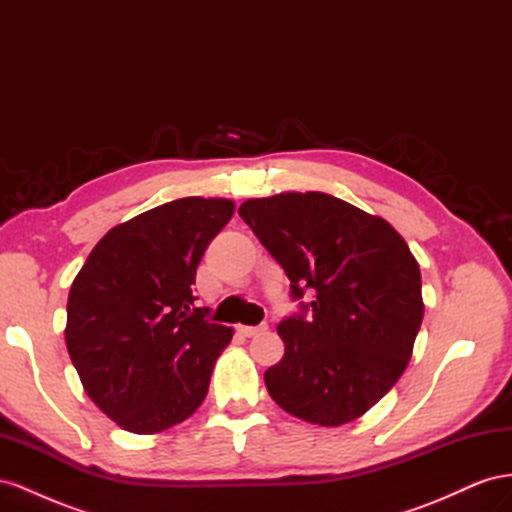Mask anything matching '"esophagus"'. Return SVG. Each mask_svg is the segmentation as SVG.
<instances>
[{"label":"esophagus","instance_id":"esophagus-1","mask_svg":"<svg viewBox=\"0 0 512 512\" xmlns=\"http://www.w3.org/2000/svg\"><path fill=\"white\" fill-rule=\"evenodd\" d=\"M237 331L241 335H245V337H254V335H258L262 331H267V324H260V327H245V324H239Z\"/></svg>","mask_w":512,"mask_h":512}]
</instances>
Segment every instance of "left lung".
<instances>
[{"label": "left lung", "mask_w": 512, "mask_h": 512, "mask_svg": "<svg viewBox=\"0 0 512 512\" xmlns=\"http://www.w3.org/2000/svg\"><path fill=\"white\" fill-rule=\"evenodd\" d=\"M243 222L290 280L299 312L280 322L284 359L269 395L307 423L337 427L393 389L423 322L421 271L382 218L324 192L245 200ZM307 293L312 302H301Z\"/></svg>", "instance_id": "1"}]
</instances>
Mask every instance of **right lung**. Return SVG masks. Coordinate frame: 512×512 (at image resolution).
I'll return each mask as SVG.
<instances>
[{
	"label": "right lung",
	"mask_w": 512,
	"mask_h": 512,
	"mask_svg": "<svg viewBox=\"0 0 512 512\" xmlns=\"http://www.w3.org/2000/svg\"><path fill=\"white\" fill-rule=\"evenodd\" d=\"M224 198H177L115 226L68 297L66 346L91 401L132 433L185 421L232 329L196 307V267L232 218Z\"/></svg>",
	"instance_id": "add662e5"
}]
</instances>
